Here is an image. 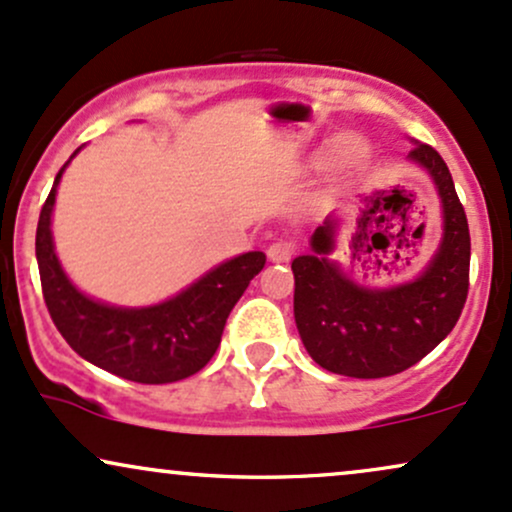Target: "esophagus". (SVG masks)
Listing matches in <instances>:
<instances>
[{"instance_id":"obj_1","label":"esophagus","mask_w":512,"mask_h":512,"mask_svg":"<svg viewBox=\"0 0 512 512\" xmlns=\"http://www.w3.org/2000/svg\"><path fill=\"white\" fill-rule=\"evenodd\" d=\"M293 252H296V248H293L291 240H276V243L269 245L267 255L272 262H289Z\"/></svg>"}]
</instances>
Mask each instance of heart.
I'll return each mask as SVG.
<instances>
[{
	"label": "heart",
	"instance_id": "1",
	"mask_svg": "<svg viewBox=\"0 0 512 512\" xmlns=\"http://www.w3.org/2000/svg\"><path fill=\"white\" fill-rule=\"evenodd\" d=\"M337 161L346 168H363L370 161V146L356 134H344L332 144Z\"/></svg>",
	"mask_w": 512,
	"mask_h": 512
}]
</instances>
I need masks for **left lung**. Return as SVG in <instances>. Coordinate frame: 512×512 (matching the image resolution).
<instances>
[{"label": "left lung", "mask_w": 512, "mask_h": 512, "mask_svg": "<svg viewBox=\"0 0 512 512\" xmlns=\"http://www.w3.org/2000/svg\"><path fill=\"white\" fill-rule=\"evenodd\" d=\"M407 158L431 175L443 214L438 250L414 279L395 286L358 284L332 260V216L310 236L308 255L291 262L298 334L310 358L330 373L363 380L402 373L448 337L467 301L469 226L450 170L433 146L421 142H414ZM366 223L368 214L361 233Z\"/></svg>", "instance_id": "8db88e82"}]
</instances>
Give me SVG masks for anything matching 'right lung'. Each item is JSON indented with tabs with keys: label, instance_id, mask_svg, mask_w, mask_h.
Segmentation results:
<instances>
[{
	"label": "right lung",
	"instance_id": "right-lung-1",
	"mask_svg": "<svg viewBox=\"0 0 512 512\" xmlns=\"http://www.w3.org/2000/svg\"><path fill=\"white\" fill-rule=\"evenodd\" d=\"M79 151L81 146L72 158ZM69 161L52 182L35 233L40 284L52 322L76 354L120 378L144 385L190 378L216 354L233 305L262 272L267 257L260 250L231 257L156 305L122 308L96 301L72 284L52 240V209Z\"/></svg>",
	"mask_w": 512,
	"mask_h": 512
}]
</instances>
